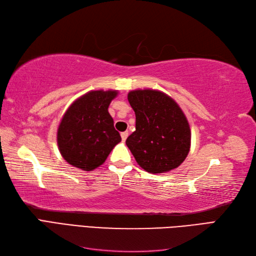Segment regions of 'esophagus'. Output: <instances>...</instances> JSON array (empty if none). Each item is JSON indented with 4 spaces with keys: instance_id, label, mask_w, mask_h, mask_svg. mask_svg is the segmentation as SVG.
Instances as JSON below:
<instances>
[{
    "instance_id": "34e87169",
    "label": "esophagus",
    "mask_w": 256,
    "mask_h": 256,
    "mask_svg": "<svg viewBox=\"0 0 256 256\" xmlns=\"http://www.w3.org/2000/svg\"><path fill=\"white\" fill-rule=\"evenodd\" d=\"M120 136H122V142H125L126 138H128V132H127V131H125V132H122V134H120Z\"/></svg>"
}]
</instances>
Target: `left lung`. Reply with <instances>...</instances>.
<instances>
[{
  "label": "left lung",
  "mask_w": 256,
  "mask_h": 256,
  "mask_svg": "<svg viewBox=\"0 0 256 256\" xmlns=\"http://www.w3.org/2000/svg\"><path fill=\"white\" fill-rule=\"evenodd\" d=\"M136 113V131L126 140L138 164L158 174L180 166L188 156L191 130L175 100L156 90H136L128 94Z\"/></svg>",
  "instance_id": "obj_1"
}]
</instances>
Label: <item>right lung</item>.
<instances>
[{
	"mask_svg": "<svg viewBox=\"0 0 256 256\" xmlns=\"http://www.w3.org/2000/svg\"><path fill=\"white\" fill-rule=\"evenodd\" d=\"M118 90H90L74 102L58 129L60 152L69 164L83 171L102 166L122 141L109 108Z\"/></svg>",
	"mask_w": 256,
	"mask_h": 256,
	"instance_id": "obj_1",
	"label": "right lung"
}]
</instances>
